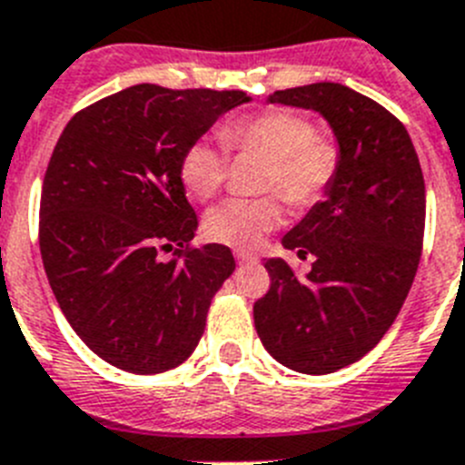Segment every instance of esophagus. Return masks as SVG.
Wrapping results in <instances>:
<instances>
[{
	"instance_id": "esophagus-1",
	"label": "esophagus",
	"mask_w": 465,
	"mask_h": 465,
	"mask_svg": "<svg viewBox=\"0 0 465 465\" xmlns=\"http://www.w3.org/2000/svg\"><path fill=\"white\" fill-rule=\"evenodd\" d=\"M235 258H237V262H253V261H256V253L244 252V249H237Z\"/></svg>"
}]
</instances>
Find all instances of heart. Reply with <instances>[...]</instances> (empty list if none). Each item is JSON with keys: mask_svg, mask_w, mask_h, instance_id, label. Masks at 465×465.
<instances>
[{"mask_svg": "<svg viewBox=\"0 0 465 465\" xmlns=\"http://www.w3.org/2000/svg\"><path fill=\"white\" fill-rule=\"evenodd\" d=\"M230 151L268 158L262 191H277L291 204H312L322 197L338 170V149L314 133L305 116L289 109H268L242 116L221 130ZM228 179V153L213 142H195L182 158V182L197 200H212ZM283 221L277 197H232L204 219V235L221 244L256 246Z\"/></svg>", "mask_w": 465, "mask_h": 465, "instance_id": "b5f03b06", "label": "heart"}]
</instances>
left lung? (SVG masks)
<instances>
[{"label": "left lung", "mask_w": 465, "mask_h": 465, "mask_svg": "<svg viewBox=\"0 0 465 465\" xmlns=\"http://www.w3.org/2000/svg\"><path fill=\"white\" fill-rule=\"evenodd\" d=\"M268 102L319 114L338 142V170L282 240L314 256L312 270L295 277L283 258H265L272 283L253 323L274 361L328 375L363 359L408 298L424 242V174L402 123L347 85H298Z\"/></svg>", "instance_id": "obj_1"}]
</instances>
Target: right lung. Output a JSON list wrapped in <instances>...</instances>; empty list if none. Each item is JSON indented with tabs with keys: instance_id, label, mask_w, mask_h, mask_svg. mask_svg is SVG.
<instances>
[{
	"instance_id": "obj_1",
	"label": "right lung",
	"mask_w": 465,
	"mask_h": 465,
	"mask_svg": "<svg viewBox=\"0 0 465 465\" xmlns=\"http://www.w3.org/2000/svg\"><path fill=\"white\" fill-rule=\"evenodd\" d=\"M242 90L139 84L79 111L57 139L39 209L48 283L69 326L106 363L134 375L182 365L235 272L223 244L195 237L182 158Z\"/></svg>"
}]
</instances>
